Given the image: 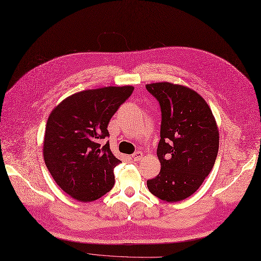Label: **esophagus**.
<instances>
[{"instance_id": "1", "label": "esophagus", "mask_w": 261, "mask_h": 261, "mask_svg": "<svg viewBox=\"0 0 261 261\" xmlns=\"http://www.w3.org/2000/svg\"><path fill=\"white\" fill-rule=\"evenodd\" d=\"M132 159L134 160V161H141L142 159H143V153L141 152V151H138V152H134L133 154H132Z\"/></svg>"}]
</instances>
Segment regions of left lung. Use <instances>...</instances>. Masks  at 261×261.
I'll return each instance as SVG.
<instances>
[{"label":"left lung","mask_w":261,"mask_h":261,"mask_svg":"<svg viewBox=\"0 0 261 261\" xmlns=\"http://www.w3.org/2000/svg\"><path fill=\"white\" fill-rule=\"evenodd\" d=\"M162 111L158 158L161 171L147 181L150 193L165 202L194 195L212 171L219 130L207 102L196 91L171 82L146 86Z\"/></svg>","instance_id":"1"}]
</instances>
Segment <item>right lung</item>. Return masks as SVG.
Segmentation results:
<instances>
[{"mask_svg":"<svg viewBox=\"0 0 261 261\" xmlns=\"http://www.w3.org/2000/svg\"><path fill=\"white\" fill-rule=\"evenodd\" d=\"M132 86L105 87L75 93L50 112L45 128L43 158L53 179L80 202L101 198L114 185L113 169L121 162L109 142L108 125Z\"/></svg>","mask_w":261,"mask_h":261,"instance_id":"obj_1","label":"right lung"}]
</instances>
